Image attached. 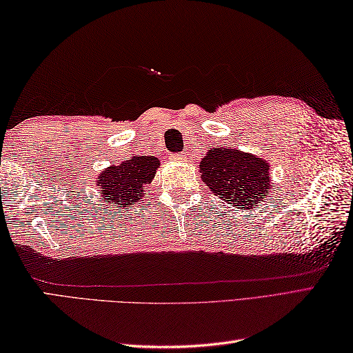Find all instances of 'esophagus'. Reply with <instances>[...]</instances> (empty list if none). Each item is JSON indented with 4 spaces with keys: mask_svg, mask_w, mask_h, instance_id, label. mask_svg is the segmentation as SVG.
Returning a JSON list of instances; mask_svg holds the SVG:
<instances>
[{
    "mask_svg": "<svg viewBox=\"0 0 353 353\" xmlns=\"http://www.w3.org/2000/svg\"><path fill=\"white\" fill-rule=\"evenodd\" d=\"M170 161H174V162H183V161H186V154H185V153L171 154V156H170Z\"/></svg>",
    "mask_w": 353,
    "mask_h": 353,
    "instance_id": "34e87169",
    "label": "esophagus"
}]
</instances>
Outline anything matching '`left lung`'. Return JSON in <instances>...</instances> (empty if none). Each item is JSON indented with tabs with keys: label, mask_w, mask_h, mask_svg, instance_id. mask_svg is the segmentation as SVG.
I'll return each instance as SVG.
<instances>
[{
	"label": "left lung",
	"mask_w": 353,
	"mask_h": 353,
	"mask_svg": "<svg viewBox=\"0 0 353 353\" xmlns=\"http://www.w3.org/2000/svg\"><path fill=\"white\" fill-rule=\"evenodd\" d=\"M201 181L230 206L249 211L272 191L267 161L235 148L214 147L200 162Z\"/></svg>",
	"instance_id": "left-lung-1"
}]
</instances>
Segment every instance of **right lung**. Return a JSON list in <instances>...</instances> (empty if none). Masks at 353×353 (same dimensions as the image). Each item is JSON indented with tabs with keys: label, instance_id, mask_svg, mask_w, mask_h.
I'll return each mask as SVG.
<instances>
[{
	"label": "right lung",
	"instance_id": "add662e5",
	"mask_svg": "<svg viewBox=\"0 0 353 353\" xmlns=\"http://www.w3.org/2000/svg\"><path fill=\"white\" fill-rule=\"evenodd\" d=\"M159 167L161 162L157 157L133 156L117 167L112 165L104 168L97 186H100L103 199H108L109 203L114 201L117 208H127L144 196V186L153 181Z\"/></svg>",
	"mask_w": 353,
	"mask_h": 353
}]
</instances>
